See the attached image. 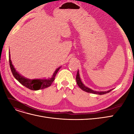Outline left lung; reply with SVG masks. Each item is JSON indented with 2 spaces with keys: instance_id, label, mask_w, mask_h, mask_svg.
Returning a JSON list of instances; mask_svg holds the SVG:
<instances>
[{
  "instance_id": "8db88e82",
  "label": "left lung",
  "mask_w": 134,
  "mask_h": 134,
  "mask_svg": "<svg viewBox=\"0 0 134 134\" xmlns=\"http://www.w3.org/2000/svg\"><path fill=\"white\" fill-rule=\"evenodd\" d=\"M76 81L77 84H78V86H79V87L81 89V90H82L83 91L86 92H88V93H93V94H96L102 95V94H106V93L110 92L111 91L113 90V89H112V90H109V91L104 92V91H93V90H91V88L86 87L82 83V80H81L80 78L79 70H78V72H77V74L76 76Z\"/></svg>"
}]
</instances>
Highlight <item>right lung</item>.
I'll use <instances>...</instances> for the list:
<instances>
[{
  "label": "right lung",
  "mask_w": 134,
  "mask_h": 134,
  "mask_svg": "<svg viewBox=\"0 0 134 134\" xmlns=\"http://www.w3.org/2000/svg\"><path fill=\"white\" fill-rule=\"evenodd\" d=\"M9 61L10 69L14 78L17 79L20 83L22 84L23 86H25L26 88L30 89V90L32 91H37L40 90H42V89H44L50 87L52 83V82H54L56 74H57V72L61 68V66H60L58 69H56L51 78H49L48 79H30L24 77L23 76L20 74L19 72L15 70V69L14 68L13 65L12 64V61L10 60V55L9 50Z\"/></svg>",
  "instance_id": "add662e5"
}]
</instances>
